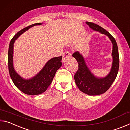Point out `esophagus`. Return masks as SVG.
<instances>
[{"instance_id": "34e87169", "label": "esophagus", "mask_w": 130, "mask_h": 130, "mask_svg": "<svg viewBox=\"0 0 130 130\" xmlns=\"http://www.w3.org/2000/svg\"><path fill=\"white\" fill-rule=\"evenodd\" d=\"M71 56V54H70V53L69 52H65L63 53V59L64 60L66 58H67V57H69Z\"/></svg>"}]
</instances>
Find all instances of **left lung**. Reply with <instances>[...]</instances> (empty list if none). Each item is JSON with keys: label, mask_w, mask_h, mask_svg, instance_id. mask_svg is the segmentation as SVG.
Wrapping results in <instances>:
<instances>
[{"label": "left lung", "mask_w": 130, "mask_h": 130, "mask_svg": "<svg viewBox=\"0 0 130 130\" xmlns=\"http://www.w3.org/2000/svg\"><path fill=\"white\" fill-rule=\"evenodd\" d=\"M86 23L93 30L108 37L113 45L112 52V65L109 74L105 77L98 78L94 76L87 66L83 56L78 52H74L72 55L78 63V70L74 76L77 86L81 92L88 95H100L105 93L109 88L118 74L119 65L118 48L115 38L107 31L94 23L86 22Z\"/></svg>", "instance_id": "obj_1"}]
</instances>
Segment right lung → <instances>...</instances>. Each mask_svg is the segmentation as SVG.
<instances>
[{
	"label": "right lung",
	"mask_w": 130,
	"mask_h": 130,
	"mask_svg": "<svg viewBox=\"0 0 130 130\" xmlns=\"http://www.w3.org/2000/svg\"><path fill=\"white\" fill-rule=\"evenodd\" d=\"M42 23H37L23 28L15 35L10 41L8 52V65L11 78L18 88L23 93L28 95H37L46 91L56 72L62 66V56L54 57L50 59L38 73L33 77L26 80L19 75L13 65V54H14V43L19 36L34 26L41 25Z\"/></svg>",
	"instance_id": "right-lung-1"
}]
</instances>
